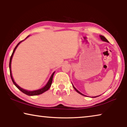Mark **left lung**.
<instances>
[{
    "instance_id": "1",
    "label": "left lung",
    "mask_w": 127,
    "mask_h": 127,
    "mask_svg": "<svg viewBox=\"0 0 127 127\" xmlns=\"http://www.w3.org/2000/svg\"><path fill=\"white\" fill-rule=\"evenodd\" d=\"M100 38H101V39L102 41H106V42H109V41H107V40L106 39V38H105V37H104V36H102V35H100ZM73 88H74V90H76V91L77 92H78V93H79V94H81V95H83V96H85L84 95H83V94H82V93H81V92H79V91H78V90H77L76 89V88H75L74 86H73ZM97 97V96H95V97Z\"/></svg>"
}]
</instances>
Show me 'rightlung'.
I'll list each match as a JSON object with an SVG mask.
<instances>
[{
	"label": "right lung",
	"instance_id": "obj_1",
	"mask_svg": "<svg viewBox=\"0 0 127 127\" xmlns=\"http://www.w3.org/2000/svg\"><path fill=\"white\" fill-rule=\"evenodd\" d=\"M29 36H28L27 37H29ZM27 37H26V38H27ZM26 38H25V39H26ZM22 41H23V40H22ZM22 41H20V42H19L18 44L15 47V48L14 49V50H13V53H12V55H11V57H10V61H9V70H10V77H11V79H12V80L13 83H14V85L16 86L17 88H18V89L19 90H20L21 91H22V92H23V93H24V94H26V95H29V96H35V95H40V94H42V93H44V92L48 91V90L49 89V88L50 87L51 85V83H52L53 76H54V74L55 72H54L52 74V75H51V77L50 78V79H49V81H48V82L47 83V84H46L45 86H44V87L42 88V89H41L36 90V91H27V90H24V89H22V88L20 87V86H19L17 85V83H16V82H15L14 81V79H13V77H12V72H11V69H10V68H11V62H12V59L13 55V54H14V53L15 50H16V48H17V46H18V45L20 44V43Z\"/></svg>",
	"mask_w": 127,
	"mask_h": 127
}]
</instances>
